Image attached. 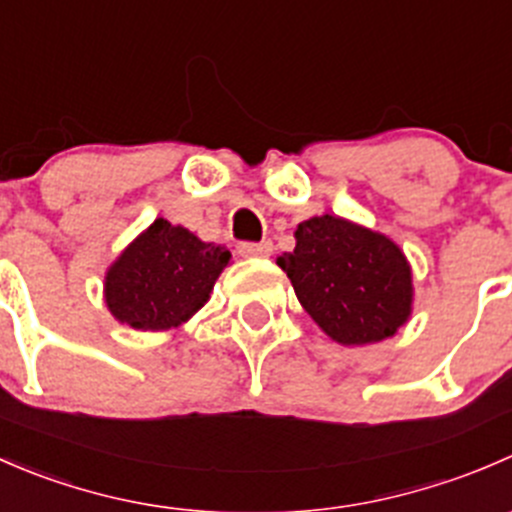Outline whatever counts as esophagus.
<instances>
[{
    "label": "esophagus",
    "instance_id": "34e87169",
    "mask_svg": "<svg viewBox=\"0 0 512 512\" xmlns=\"http://www.w3.org/2000/svg\"><path fill=\"white\" fill-rule=\"evenodd\" d=\"M237 252L242 257H270L272 255V242L262 240V242H240L237 245Z\"/></svg>",
    "mask_w": 512,
    "mask_h": 512
}]
</instances>
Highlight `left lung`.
Listing matches in <instances>:
<instances>
[{
  "mask_svg": "<svg viewBox=\"0 0 512 512\" xmlns=\"http://www.w3.org/2000/svg\"><path fill=\"white\" fill-rule=\"evenodd\" d=\"M294 240L277 265L334 342H381L409 319L411 267L389 237L322 215L299 225Z\"/></svg>",
  "mask_w": 512,
  "mask_h": 512,
  "instance_id": "8db88e82",
  "label": "left lung"
}]
</instances>
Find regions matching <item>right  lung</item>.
Returning <instances> with one entry per match:
<instances>
[{"mask_svg": "<svg viewBox=\"0 0 512 512\" xmlns=\"http://www.w3.org/2000/svg\"><path fill=\"white\" fill-rule=\"evenodd\" d=\"M223 245L203 242L158 218L106 275V304L133 329H170L193 317L230 262Z\"/></svg>", "mask_w": 512, "mask_h": 512, "instance_id": "obj_1", "label": "right lung"}]
</instances>
